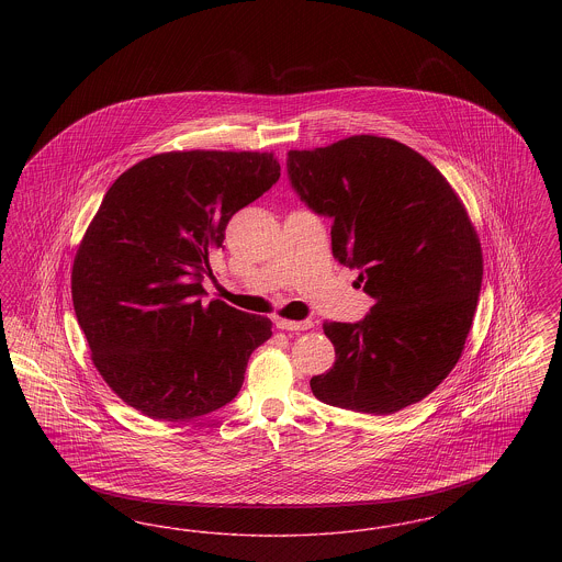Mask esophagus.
I'll return each mask as SVG.
<instances>
[{
  "instance_id": "obj_1",
  "label": "esophagus",
  "mask_w": 562,
  "mask_h": 562,
  "mask_svg": "<svg viewBox=\"0 0 562 562\" xmlns=\"http://www.w3.org/2000/svg\"><path fill=\"white\" fill-rule=\"evenodd\" d=\"M276 326H278V328H282V330H293V333H299V330H307V328H312V326H314V322L284 321V318H280V321L276 322Z\"/></svg>"
}]
</instances>
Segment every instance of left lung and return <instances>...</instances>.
<instances>
[{"instance_id": "1", "label": "left lung", "mask_w": 562, "mask_h": 562, "mask_svg": "<svg viewBox=\"0 0 562 562\" xmlns=\"http://www.w3.org/2000/svg\"><path fill=\"white\" fill-rule=\"evenodd\" d=\"M301 200L330 216L333 257L373 296L358 324L324 322L335 364L310 387L330 406L392 415L424 401L459 362L476 312L482 248L461 198L422 154L353 134L291 149Z\"/></svg>"}]
</instances>
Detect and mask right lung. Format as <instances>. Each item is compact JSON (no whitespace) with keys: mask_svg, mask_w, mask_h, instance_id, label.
Returning <instances> with one entry per match:
<instances>
[{"mask_svg":"<svg viewBox=\"0 0 562 562\" xmlns=\"http://www.w3.org/2000/svg\"><path fill=\"white\" fill-rule=\"evenodd\" d=\"M280 179L271 151H164L122 172L81 238L74 310L115 396L158 422L234 401L271 321L202 303L229 218Z\"/></svg>","mask_w":562,"mask_h":562,"instance_id":"1","label":"right lung"}]
</instances>
